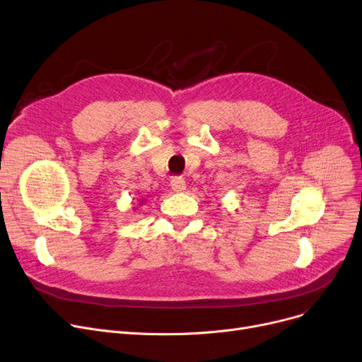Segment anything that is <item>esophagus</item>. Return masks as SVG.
Returning <instances> with one entry per match:
<instances>
[{
  "label": "esophagus",
  "mask_w": 362,
  "mask_h": 362,
  "mask_svg": "<svg viewBox=\"0 0 362 362\" xmlns=\"http://www.w3.org/2000/svg\"><path fill=\"white\" fill-rule=\"evenodd\" d=\"M169 185L175 191V193H182L185 189V180L181 177H174L171 181H169Z\"/></svg>",
  "instance_id": "34e87169"
}]
</instances>
